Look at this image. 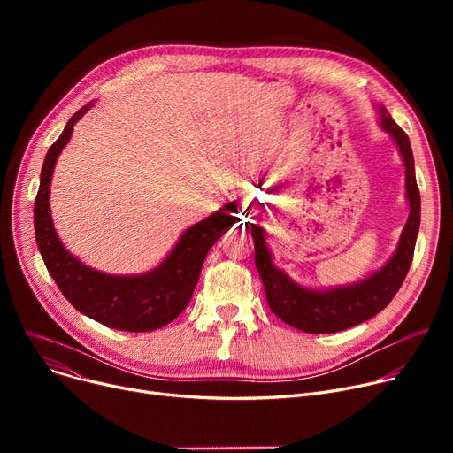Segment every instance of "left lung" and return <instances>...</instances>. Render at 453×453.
I'll return each instance as SVG.
<instances>
[{
	"instance_id": "8db88e82",
	"label": "left lung",
	"mask_w": 453,
	"mask_h": 453,
	"mask_svg": "<svg viewBox=\"0 0 453 453\" xmlns=\"http://www.w3.org/2000/svg\"><path fill=\"white\" fill-rule=\"evenodd\" d=\"M378 113L380 127L393 137L406 166V196L410 202V217L400 234L396 251L382 268L347 287L328 290L304 288L273 266L272 253L265 241V229L250 224L255 242V266L263 279L270 308L284 323L308 334H326V332L330 334L371 319L391 303L411 266L420 226V193L415 178L413 152L410 137L393 121L388 110L378 106Z\"/></svg>"
}]
</instances>
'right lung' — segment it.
I'll return each mask as SVG.
<instances>
[{
  "label": "right lung",
  "instance_id": "1",
  "mask_svg": "<svg viewBox=\"0 0 453 453\" xmlns=\"http://www.w3.org/2000/svg\"><path fill=\"white\" fill-rule=\"evenodd\" d=\"M93 104L82 106L69 119L60 137L45 154L40 187L35 200V234L47 272L64 297L79 312L110 328L149 332L169 325L193 297L207 251L239 222L236 202L226 203L205 220L190 226L163 263L141 275H108L84 266L60 242L50 209V185L57 157L79 119Z\"/></svg>",
  "mask_w": 453,
  "mask_h": 453
}]
</instances>
